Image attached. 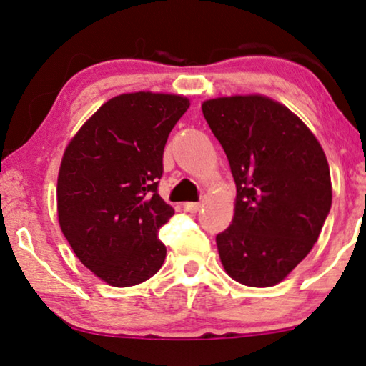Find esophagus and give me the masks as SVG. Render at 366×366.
<instances>
[{
	"instance_id": "34e87169",
	"label": "esophagus",
	"mask_w": 366,
	"mask_h": 366,
	"mask_svg": "<svg viewBox=\"0 0 366 366\" xmlns=\"http://www.w3.org/2000/svg\"><path fill=\"white\" fill-rule=\"evenodd\" d=\"M183 207L188 213H197L199 212V208H202V203H184Z\"/></svg>"
}]
</instances>
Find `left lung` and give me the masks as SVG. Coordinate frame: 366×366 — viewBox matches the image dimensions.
Returning <instances> with one entry per match:
<instances>
[{"instance_id":"1","label":"left lung","mask_w":366,"mask_h":366,"mask_svg":"<svg viewBox=\"0 0 366 366\" xmlns=\"http://www.w3.org/2000/svg\"><path fill=\"white\" fill-rule=\"evenodd\" d=\"M202 109L237 184L219 258L238 283L273 287L310 253L332 208L327 157L307 124L267 97L208 99Z\"/></svg>"}]
</instances>
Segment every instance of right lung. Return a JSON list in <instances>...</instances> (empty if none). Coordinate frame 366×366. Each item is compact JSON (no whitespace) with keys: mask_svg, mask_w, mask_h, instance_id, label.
Segmentation results:
<instances>
[{"mask_svg":"<svg viewBox=\"0 0 366 366\" xmlns=\"http://www.w3.org/2000/svg\"><path fill=\"white\" fill-rule=\"evenodd\" d=\"M188 107L177 94H119L64 149L59 227L79 262L112 287L147 282L167 257L158 229L174 209L158 194V183L168 134Z\"/></svg>","mask_w":366,"mask_h":366,"instance_id":"right-lung-1","label":"right lung"}]
</instances>
